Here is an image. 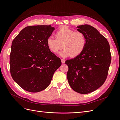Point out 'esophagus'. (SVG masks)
<instances>
[{
	"mask_svg": "<svg viewBox=\"0 0 120 120\" xmlns=\"http://www.w3.org/2000/svg\"><path fill=\"white\" fill-rule=\"evenodd\" d=\"M61 62L62 63H65V60L64 59H61Z\"/></svg>",
	"mask_w": 120,
	"mask_h": 120,
	"instance_id": "34e87169",
	"label": "esophagus"
}]
</instances>
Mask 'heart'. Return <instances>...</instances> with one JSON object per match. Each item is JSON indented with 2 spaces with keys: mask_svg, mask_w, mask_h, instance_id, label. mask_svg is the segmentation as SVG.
Listing matches in <instances>:
<instances>
[{
  "mask_svg": "<svg viewBox=\"0 0 120 120\" xmlns=\"http://www.w3.org/2000/svg\"><path fill=\"white\" fill-rule=\"evenodd\" d=\"M55 36L56 38L53 37L47 38V45L50 51L54 53L64 48L59 53L61 57L78 56L85 47L86 39L84 34L79 31H75L67 26L59 28L55 32Z\"/></svg>",
  "mask_w": 120,
  "mask_h": 120,
  "instance_id": "heart-1",
  "label": "heart"
}]
</instances>
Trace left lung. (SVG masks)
Returning <instances> with one entry per match:
<instances>
[{
    "label": "left lung",
    "mask_w": 120,
    "mask_h": 120,
    "mask_svg": "<svg viewBox=\"0 0 120 120\" xmlns=\"http://www.w3.org/2000/svg\"><path fill=\"white\" fill-rule=\"evenodd\" d=\"M77 28L84 34L86 43L79 56L66 61L67 76L73 90L86 94L98 89L107 79L111 61L110 45L94 27L85 24Z\"/></svg>",
    "instance_id": "obj_1"
}]
</instances>
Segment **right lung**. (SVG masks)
<instances>
[{
    "label": "right lung",
    "mask_w": 120,
    "mask_h": 120,
    "mask_svg": "<svg viewBox=\"0 0 120 120\" xmlns=\"http://www.w3.org/2000/svg\"><path fill=\"white\" fill-rule=\"evenodd\" d=\"M54 29L51 25L26 27L12 42L11 75L27 91L36 93L47 88L61 65L60 58L50 51L46 43Z\"/></svg>",
    "instance_id": "obj_1"
}]
</instances>
